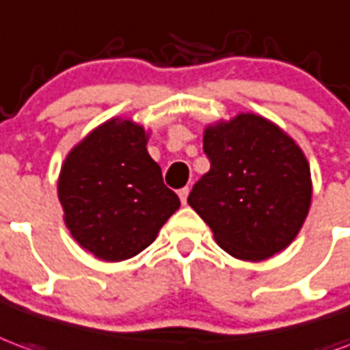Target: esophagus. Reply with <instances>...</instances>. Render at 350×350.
I'll return each mask as SVG.
<instances>
[{"label":"esophagus","mask_w":350,"mask_h":350,"mask_svg":"<svg viewBox=\"0 0 350 350\" xmlns=\"http://www.w3.org/2000/svg\"><path fill=\"white\" fill-rule=\"evenodd\" d=\"M178 195H180V200L185 204V202H187V195H189V187H182V189L178 191Z\"/></svg>","instance_id":"1"}]
</instances>
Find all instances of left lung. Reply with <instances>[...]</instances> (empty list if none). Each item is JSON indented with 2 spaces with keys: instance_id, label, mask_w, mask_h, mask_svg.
Here are the masks:
<instances>
[{
  "instance_id": "8db88e82",
  "label": "left lung",
  "mask_w": 350,
  "mask_h": 350,
  "mask_svg": "<svg viewBox=\"0 0 350 350\" xmlns=\"http://www.w3.org/2000/svg\"><path fill=\"white\" fill-rule=\"evenodd\" d=\"M210 170L187 202L233 258L267 260L299 233L311 206V170L295 142L254 113L210 126Z\"/></svg>"
}]
</instances>
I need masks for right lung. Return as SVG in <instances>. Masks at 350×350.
<instances>
[{
	"label": "right lung",
	"mask_w": 350,
	"mask_h": 350,
	"mask_svg": "<svg viewBox=\"0 0 350 350\" xmlns=\"http://www.w3.org/2000/svg\"><path fill=\"white\" fill-rule=\"evenodd\" d=\"M146 131L111 119L75 146L64 161L58 197L66 226L85 250L104 261L146 250L180 208L146 150Z\"/></svg>",
	"instance_id": "right-lung-1"
}]
</instances>
